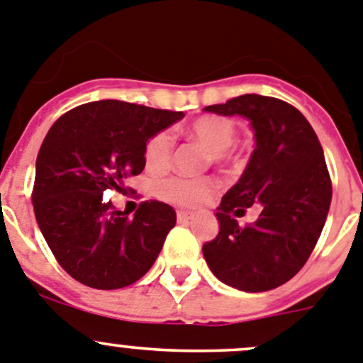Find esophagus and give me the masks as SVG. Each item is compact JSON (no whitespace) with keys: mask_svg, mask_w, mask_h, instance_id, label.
Segmentation results:
<instances>
[{"mask_svg":"<svg viewBox=\"0 0 363 363\" xmlns=\"http://www.w3.org/2000/svg\"><path fill=\"white\" fill-rule=\"evenodd\" d=\"M191 217H194V213H191V211H186V210H179L177 211V220L179 222H186V220H189Z\"/></svg>","mask_w":363,"mask_h":363,"instance_id":"esophagus-1","label":"esophagus"}]
</instances>
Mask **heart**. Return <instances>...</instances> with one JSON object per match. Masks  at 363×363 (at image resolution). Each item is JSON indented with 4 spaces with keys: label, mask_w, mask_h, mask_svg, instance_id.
I'll return each mask as SVG.
<instances>
[{
    "label": "heart",
    "mask_w": 363,
    "mask_h": 363,
    "mask_svg": "<svg viewBox=\"0 0 363 363\" xmlns=\"http://www.w3.org/2000/svg\"><path fill=\"white\" fill-rule=\"evenodd\" d=\"M186 135L197 141L202 148L211 153V159L217 162L226 161L228 152L237 143V126L230 119L218 116H204L194 121L186 128ZM174 137L172 133H153L145 146V166L148 172L159 174L164 172L172 161ZM155 195L162 201L179 206H201L211 197L215 191V181L210 177H166L155 182Z\"/></svg>",
    "instance_id": "1"
}]
</instances>
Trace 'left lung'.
<instances>
[{"label":"left lung","mask_w":363,"mask_h":363,"mask_svg":"<svg viewBox=\"0 0 363 363\" xmlns=\"http://www.w3.org/2000/svg\"><path fill=\"white\" fill-rule=\"evenodd\" d=\"M204 110L246 117L257 143L217 208L218 235L202 246L204 259L235 289H275L302 269L324 230L333 195L324 150L308 119L275 97L246 94ZM253 203L259 218L238 227L234 217Z\"/></svg>","instance_id":"left-lung-1"}]
</instances>
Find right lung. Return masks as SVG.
Instances as JSON below:
<instances>
[{
    "instance_id": "1",
    "label": "right lung",
    "mask_w": 363,
    "mask_h": 363,
    "mask_svg": "<svg viewBox=\"0 0 363 363\" xmlns=\"http://www.w3.org/2000/svg\"><path fill=\"white\" fill-rule=\"evenodd\" d=\"M182 117L104 99L70 110L48 130L35 161L32 204L48 247L72 279L119 289L153 266L177 222L174 208L146 201L130 217L103 195L123 191L126 177L141 174L150 137Z\"/></svg>"
}]
</instances>
